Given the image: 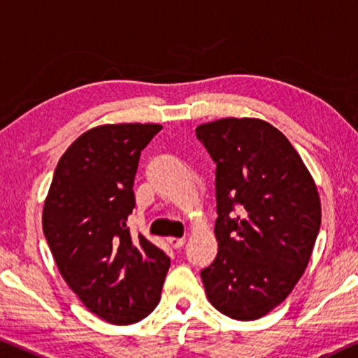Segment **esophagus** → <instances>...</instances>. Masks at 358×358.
<instances>
[{
  "label": "esophagus",
  "mask_w": 358,
  "mask_h": 358,
  "mask_svg": "<svg viewBox=\"0 0 358 358\" xmlns=\"http://www.w3.org/2000/svg\"><path fill=\"white\" fill-rule=\"evenodd\" d=\"M168 243L171 245L174 250H179V248H182V246H184L185 240H184V238H173V236H169V238H168Z\"/></svg>",
  "instance_id": "1"
}]
</instances>
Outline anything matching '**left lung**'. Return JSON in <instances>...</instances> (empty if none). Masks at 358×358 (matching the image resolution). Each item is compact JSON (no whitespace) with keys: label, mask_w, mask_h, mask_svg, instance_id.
Instances as JSON below:
<instances>
[{"label":"left lung","mask_w":358,"mask_h":358,"mask_svg":"<svg viewBox=\"0 0 358 358\" xmlns=\"http://www.w3.org/2000/svg\"><path fill=\"white\" fill-rule=\"evenodd\" d=\"M195 133L216 163L219 250L201 271L208 301L256 320L288 298L309 264L322 222L317 185L271 123L222 118Z\"/></svg>","instance_id":"left-lung-1"}]
</instances>
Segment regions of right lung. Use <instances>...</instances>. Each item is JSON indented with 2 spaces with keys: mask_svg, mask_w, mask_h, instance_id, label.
Returning <instances> with one entry per match:
<instances>
[{
  "mask_svg": "<svg viewBox=\"0 0 358 358\" xmlns=\"http://www.w3.org/2000/svg\"><path fill=\"white\" fill-rule=\"evenodd\" d=\"M162 128L120 123L86 131L59 160L43 208L60 275L87 310L113 325H131L155 309L171 264L126 225L141 152Z\"/></svg>",
  "mask_w": 358,
  "mask_h": 358,
  "instance_id": "obj_1",
  "label": "right lung"
}]
</instances>
